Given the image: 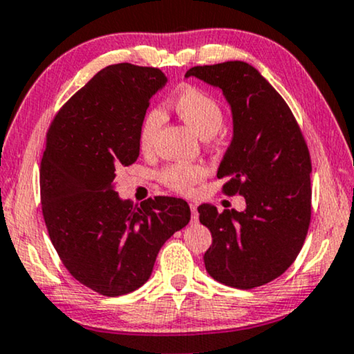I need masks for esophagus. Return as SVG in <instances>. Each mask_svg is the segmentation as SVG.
<instances>
[{"instance_id":"esophagus-1","label":"esophagus","mask_w":354,"mask_h":354,"mask_svg":"<svg viewBox=\"0 0 354 354\" xmlns=\"http://www.w3.org/2000/svg\"><path fill=\"white\" fill-rule=\"evenodd\" d=\"M189 207H191V220L196 223V221L199 220V214H197V205L194 204V202H191Z\"/></svg>"}]
</instances>
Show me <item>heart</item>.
Returning <instances> with one entry per match:
<instances>
[{"label": "heart", "instance_id": "b5f03b06", "mask_svg": "<svg viewBox=\"0 0 354 354\" xmlns=\"http://www.w3.org/2000/svg\"><path fill=\"white\" fill-rule=\"evenodd\" d=\"M174 111L189 126L192 133L201 139L209 140L220 133L225 124V115L220 103L209 93L199 88H185L173 102ZM163 122L160 110L145 113L139 126V147L144 152L152 149L155 136ZM205 176V169L201 165H169L160 173L162 181L178 192L192 191L197 183Z\"/></svg>", "mask_w": 354, "mask_h": 354}]
</instances>
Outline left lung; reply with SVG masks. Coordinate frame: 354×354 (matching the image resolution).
<instances>
[{
  "label": "left lung",
  "mask_w": 354,
  "mask_h": 354,
  "mask_svg": "<svg viewBox=\"0 0 354 354\" xmlns=\"http://www.w3.org/2000/svg\"><path fill=\"white\" fill-rule=\"evenodd\" d=\"M186 77L220 88L233 118V138L216 169L223 191L246 209L199 205L212 233L204 263L212 279L251 290L285 273L303 248L310 221V158L290 106L244 61L194 66Z\"/></svg>",
  "instance_id": "1"
}]
</instances>
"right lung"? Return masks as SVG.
<instances>
[{"mask_svg":"<svg viewBox=\"0 0 354 354\" xmlns=\"http://www.w3.org/2000/svg\"><path fill=\"white\" fill-rule=\"evenodd\" d=\"M168 82L157 68L106 66L51 122L40 165L41 210L51 243L79 283L121 296L150 279L167 239L189 223L176 197L138 209L116 192V171L139 157V126Z\"/></svg>","mask_w":354,"mask_h":354,"instance_id":"obj_1","label":"right lung"}]
</instances>
